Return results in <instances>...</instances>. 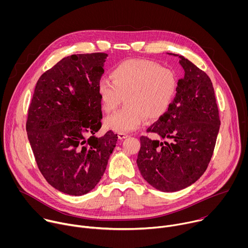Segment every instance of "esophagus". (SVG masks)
Returning a JSON list of instances; mask_svg holds the SVG:
<instances>
[{"label":"esophagus","instance_id":"34e87169","mask_svg":"<svg viewBox=\"0 0 248 248\" xmlns=\"http://www.w3.org/2000/svg\"><path fill=\"white\" fill-rule=\"evenodd\" d=\"M118 136H119V138H120V139H122V140H123V139L127 138L129 135H128V134H126V133H119V134H118Z\"/></svg>","mask_w":248,"mask_h":248}]
</instances>
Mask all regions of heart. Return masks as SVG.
<instances>
[{
    "instance_id": "obj_1",
    "label": "heart",
    "mask_w": 248,
    "mask_h": 248,
    "mask_svg": "<svg viewBox=\"0 0 248 248\" xmlns=\"http://www.w3.org/2000/svg\"><path fill=\"white\" fill-rule=\"evenodd\" d=\"M112 81L102 78L97 92L102 109L115 111L125 97L126 107L105 119V126L119 133L129 132L144 118L157 121L170 109L175 95L176 81L170 69L145 59L119 62L110 74Z\"/></svg>"
}]
</instances>
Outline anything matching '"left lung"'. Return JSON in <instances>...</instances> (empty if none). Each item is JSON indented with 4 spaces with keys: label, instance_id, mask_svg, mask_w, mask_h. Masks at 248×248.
<instances>
[{
    "label": "left lung",
    "instance_id": "8db88e82",
    "mask_svg": "<svg viewBox=\"0 0 248 248\" xmlns=\"http://www.w3.org/2000/svg\"><path fill=\"white\" fill-rule=\"evenodd\" d=\"M179 58L185 77L168 112L147 129L160 140L141 136L136 160L143 179L164 192L184 189L204 173L221 124L211 79L190 61Z\"/></svg>",
    "mask_w": 248,
    "mask_h": 248
}]
</instances>
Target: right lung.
<instances>
[{
	"instance_id": "right-lung-1",
	"label": "right lung",
	"mask_w": 248,
	"mask_h": 248,
	"mask_svg": "<svg viewBox=\"0 0 248 248\" xmlns=\"http://www.w3.org/2000/svg\"><path fill=\"white\" fill-rule=\"evenodd\" d=\"M107 57H65L40 77L34 89L26 122L29 143L45 180L65 194L91 191L116 147L114 132L95 136L102 126L97 86Z\"/></svg>"
}]
</instances>
